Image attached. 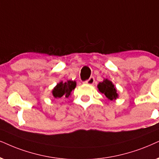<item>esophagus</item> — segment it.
Instances as JSON below:
<instances>
[{
    "label": "esophagus",
    "mask_w": 159,
    "mask_h": 159,
    "mask_svg": "<svg viewBox=\"0 0 159 159\" xmlns=\"http://www.w3.org/2000/svg\"><path fill=\"white\" fill-rule=\"evenodd\" d=\"M94 82H95V79H94V77H90L89 79L86 80V81H84V83L89 84V85H93L94 84Z\"/></svg>",
    "instance_id": "obj_1"
}]
</instances>
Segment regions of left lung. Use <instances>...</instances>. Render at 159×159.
Wrapping results in <instances>:
<instances>
[{
    "mask_svg": "<svg viewBox=\"0 0 159 159\" xmlns=\"http://www.w3.org/2000/svg\"><path fill=\"white\" fill-rule=\"evenodd\" d=\"M98 88L100 92L105 94L106 97L108 100H112L113 99H116L117 98L118 94L116 93V88L114 87L113 84L107 79L104 80L101 83H99Z\"/></svg>",
    "mask_w": 159,
    "mask_h": 159,
    "instance_id": "obj_1",
    "label": "left lung"
}]
</instances>
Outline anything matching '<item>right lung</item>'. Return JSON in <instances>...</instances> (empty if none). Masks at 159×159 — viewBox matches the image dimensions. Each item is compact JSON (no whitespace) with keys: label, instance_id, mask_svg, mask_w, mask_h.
<instances>
[{"label":"right lung","instance_id":"1","mask_svg":"<svg viewBox=\"0 0 159 159\" xmlns=\"http://www.w3.org/2000/svg\"><path fill=\"white\" fill-rule=\"evenodd\" d=\"M75 81H67L65 83H63L62 81L60 82L52 91L53 95L56 98H61L62 96L68 98L70 95V92H72V90L75 88Z\"/></svg>","mask_w":159,"mask_h":159}]
</instances>
